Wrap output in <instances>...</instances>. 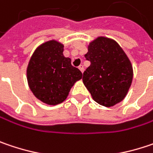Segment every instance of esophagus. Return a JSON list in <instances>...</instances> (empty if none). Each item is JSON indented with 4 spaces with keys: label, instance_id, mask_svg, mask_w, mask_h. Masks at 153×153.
<instances>
[{
    "label": "esophagus",
    "instance_id": "obj_1",
    "mask_svg": "<svg viewBox=\"0 0 153 153\" xmlns=\"http://www.w3.org/2000/svg\"><path fill=\"white\" fill-rule=\"evenodd\" d=\"M78 69H79V70L81 71V72H82H82H83V71H84V68H83V65H82V64L78 66Z\"/></svg>",
    "mask_w": 153,
    "mask_h": 153
}]
</instances>
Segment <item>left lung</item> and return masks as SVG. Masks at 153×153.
<instances>
[{
  "label": "left lung",
  "instance_id": "1",
  "mask_svg": "<svg viewBox=\"0 0 153 153\" xmlns=\"http://www.w3.org/2000/svg\"><path fill=\"white\" fill-rule=\"evenodd\" d=\"M84 56L91 65L82 82L97 104L106 107L121 102L131 84L132 67L126 53L113 40L98 37Z\"/></svg>",
  "mask_w": 153,
  "mask_h": 153
}]
</instances>
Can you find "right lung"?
I'll return each instance as SVG.
<instances>
[{
	"mask_svg": "<svg viewBox=\"0 0 153 153\" xmlns=\"http://www.w3.org/2000/svg\"><path fill=\"white\" fill-rule=\"evenodd\" d=\"M56 41L42 44L33 54L27 70V82L34 95L45 104L63 102L72 85L82 78V72L71 65Z\"/></svg>",
	"mask_w": 153,
	"mask_h": 153,
	"instance_id": "right-lung-1",
	"label": "right lung"
}]
</instances>
